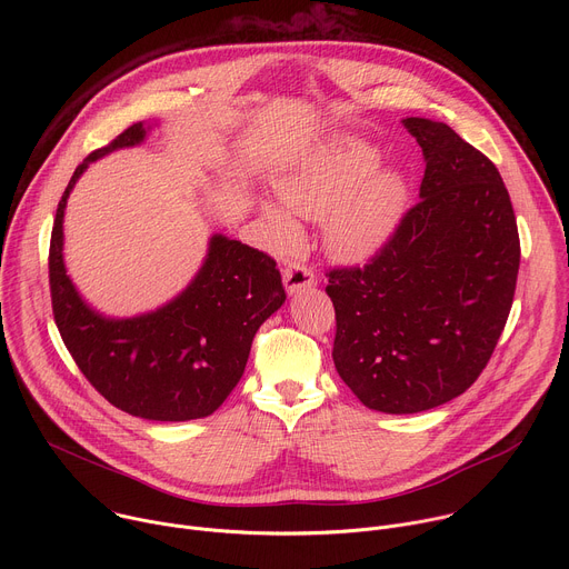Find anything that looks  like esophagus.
<instances>
[{
    "mask_svg": "<svg viewBox=\"0 0 569 569\" xmlns=\"http://www.w3.org/2000/svg\"><path fill=\"white\" fill-rule=\"evenodd\" d=\"M317 283V274L312 268L308 266H301V263H290L286 270H283V286L286 290L292 295V292H299L303 288H312Z\"/></svg>",
    "mask_w": 569,
    "mask_h": 569,
    "instance_id": "1",
    "label": "esophagus"
}]
</instances>
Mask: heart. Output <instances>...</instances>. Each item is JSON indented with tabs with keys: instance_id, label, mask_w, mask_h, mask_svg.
<instances>
[{
	"instance_id": "obj_1",
	"label": "heart",
	"mask_w": 569,
	"mask_h": 569,
	"mask_svg": "<svg viewBox=\"0 0 569 569\" xmlns=\"http://www.w3.org/2000/svg\"><path fill=\"white\" fill-rule=\"evenodd\" d=\"M373 169L371 150L347 148L317 167L281 178L277 189L281 200L303 218H323L331 212L329 246L345 259H360L389 236L405 202L402 180L396 173L369 178ZM263 211L283 246L297 240L299 227L286 209L266 204Z\"/></svg>"
}]
</instances>
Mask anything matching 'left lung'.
I'll return each mask as SVG.
<instances>
[{"mask_svg":"<svg viewBox=\"0 0 569 569\" xmlns=\"http://www.w3.org/2000/svg\"><path fill=\"white\" fill-rule=\"evenodd\" d=\"M402 123L423 148L421 200L365 266L327 272L336 369L387 415L439 408L479 378L520 268L516 213L493 161L446 123Z\"/></svg>","mask_w":569,"mask_h":569,"instance_id":"obj_1","label":"left lung"}]
</instances>
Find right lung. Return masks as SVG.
<instances>
[{"instance_id": "1", "label": "right lung", "mask_w": 569, "mask_h": 569, "mask_svg": "<svg viewBox=\"0 0 569 569\" xmlns=\"http://www.w3.org/2000/svg\"><path fill=\"white\" fill-rule=\"evenodd\" d=\"M143 134V123H132L76 167L51 229V308L80 373L114 408L148 421H191L216 412L238 385L259 327L281 308L286 290L270 254L218 233L196 281L169 306L106 319L83 303L62 263L69 191L90 161L134 146Z\"/></svg>"}]
</instances>
